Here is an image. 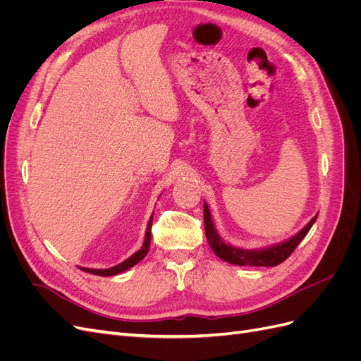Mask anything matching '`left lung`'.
<instances>
[{"label": "left lung", "instance_id": "8db88e82", "mask_svg": "<svg viewBox=\"0 0 361 361\" xmlns=\"http://www.w3.org/2000/svg\"><path fill=\"white\" fill-rule=\"evenodd\" d=\"M316 218H318V215H314L307 226L301 228L297 235L289 238L285 243H280L262 250H244V248L233 247L231 244H226L223 241L214 227L209 207H207L206 202L203 204L204 232H206L207 243H209L212 251L224 262H228V264H233V265H241V267H245V265L247 267H277L283 260H286L292 255V251L297 248V245L302 241L304 236L309 233L310 227L316 221Z\"/></svg>", "mask_w": 361, "mask_h": 361}]
</instances>
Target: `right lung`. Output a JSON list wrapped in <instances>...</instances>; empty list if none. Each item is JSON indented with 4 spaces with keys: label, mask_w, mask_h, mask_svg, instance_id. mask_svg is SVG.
<instances>
[{
    "label": "right lung",
    "mask_w": 361,
    "mask_h": 361,
    "mask_svg": "<svg viewBox=\"0 0 361 361\" xmlns=\"http://www.w3.org/2000/svg\"><path fill=\"white\" fill-rule=\"evenodd\" d=\"M152 220H154V215L150 216V220L147 223V228H146V236H145V244L141 247L137 253H134L130 257H128L126 260H123L122 264H118L113 268H106V269H93V268H81L85 272H90V274L94 276H102V277H110V276H116L120 274L129 268H133L134 265H137L140 260H143L145 256L149 253V247H150V236H152Z\"/></svg>",
    "instance_id": "1"
}]
</instances>
